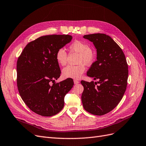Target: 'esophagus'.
Here are the masks:
<instances>
[{
  "label": "esophagus",
  "instance_id": "esophagus-1",
  "mask_svg": "<svg viewBox=\"0 0 146 146\" xmlns=\"http://www.w3.org/2000/svg\"><path fill=\"white\" fill-rule=\"evenodd\" d=\"M73 81H74V84H75V85H77V84H78L79 83V81H78V80H73Z\"/></svg>",
  "mask_w": 146,
  "mask_h": 146
}]
</instances>
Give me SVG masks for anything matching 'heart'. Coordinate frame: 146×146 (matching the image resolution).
<instances>
[{
	"instance_id": "heart-1",
	"label": "heart",
	"mask_w": 146,
	"mask_h": 146,
	"mask_svg": "<svg viewBox=\"0 0 146 146\" xmlns=\"http://www.w3.org/2000/svg\"><path fill=\"white\" fill-rule=\"evenodd\" d=\"M69 50L78 53V66H68L63 68L62 74L64 78L79 79L85 71V64L90 66L92 64L96 59V53L91 48L87 42L76 40L73 41L69 46ZM56 60L59 65L64 66L67 64V55L64 48H61L56 51L55 54Z\"/></svg>"
}]
</instances>
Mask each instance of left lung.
I'll use <instances>...</instances> for the list:
<instances>
[{
  "instance_id": "8db88e82",
  "label": "left lung",
  "mask_w": 146,
  "mask_h": 146,
  "mask_svg": "<svg viewBox=\"0 0 146 146\" xmlns=\"http://www.w3.org/2000/svg\"><path fill=\"white\" fill-rule=\"evenodd\" d=\"M97 52V61L91 65L87 76L98 81H81L84 87L81 99L84 108L93 115H102L117 106L125 93L128 66L121 48L105 34L85 35ZM99 83V85H95Z\"/></svg>"
}]
</instances>
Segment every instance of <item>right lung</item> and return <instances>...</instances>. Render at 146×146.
I'll list each match as a JSON object with an SVG mask.
<instances>
[{"label":"right lung","mask_w":146,"mask_h":146,"mask_svg":"<svg viewBox=\"0 0 146 146\" xmlns=\"http://www.w3.org/2000/svg\"><path fill=\"white\" fill-rule=\"evenodd\" d=\"M72 40L69 35L41 36L25 47L17 62V87L29 108L44 117L55 115L64 106V97L74 85L72 79L54 83L61 74L55 54ZM52 82V86L50 82Z\"/></svg>","instance_id":"add662e5"}]
</instances>
